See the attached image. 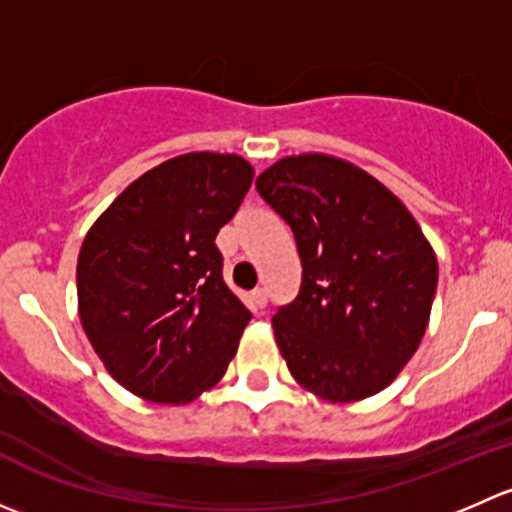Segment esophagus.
<instances>
[{"instance_id": "obj_1", "label": "esophagus", "mask_w": 512, "mask_h": 512, "mask_svg": "<svg viewBox=\"0 0 512 512\" xmlns=\"http://www.w3.org/2000/svg\"><path fill=\"white\" fill-rule=\"evenodd\" d=\"M252 304H255V309H265L267 307V292L265 289H255V292L250 294Z\"/></svg>"}]
</instances>
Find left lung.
<instances>
[{"label": "left lung", "instance_id": "obj_1", "mask_svg": "<svg viewBox=\"0 0 512 512\" xmlns=\"http://www.w3.org/2000/svg\"><path fill=\"white\" fill-rule=\"evenodd\" d=\"M257 193L292 227L299 294L272 317L289 374L319 399L379 394L428 327L438 262L389 188L324 153L277 160Z\"/></svg>", "mask_w": 512, "mask_h": 512}]
</instances>
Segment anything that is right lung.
Listing matches in <instances>:
<instances>
[{"instance_id":"right-lung-1","label":"right lung","mask_w":512,"mask_h":512,"mask_svg":"<svg viewBox=\"0 0 512 512\" xmlns=\"http://www.w3.org/2000/svg\"><path fill=\"white\" fill-rule=\"evenodd\" d=\"M252 175L230 153L170 158L133 180L86 235L79 317L131 394L185 404L223 379L252 314L225 285L215 237Z\"/></svg>"}]
</instances>
